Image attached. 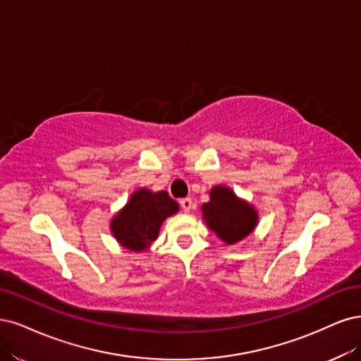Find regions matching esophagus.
Here are the masks:
<instances>
[{"label":"esophagus","instance_id":"esophagus-1","mask_svg":"<svg viewBox=\"0 0 361 361\" xmlns=\"http://www.w3.org/2000/svg\"><path fill=\"white\" fill-rule=\"evenodd\" d=\"M180 207H181V210L184 213H189L190 208H192V200H190V197H184V200H181L180 201Z\"/></svg>","mask_w":361,"mask_h":361}]
</instances>
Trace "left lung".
Masks as SVG:
<instances>
[{
	"instance_id": "8db88e82",
	"label": "left lung",
	"mask_w": 361,
	"mask_h": 361,
	"mask_svg": "<svg viewBox=\"0 0 361 361\" xmlns=\"http://www.w3.org/2000/svg\"><path fill=\"white\" fill-rule=\"evenodd\" d=\"M207 225L226 244L247 237L257 225V212L252 205L238 200L228 188L217 185L210 192V202L202 205Z\"/></svg>"
}]
</instances>
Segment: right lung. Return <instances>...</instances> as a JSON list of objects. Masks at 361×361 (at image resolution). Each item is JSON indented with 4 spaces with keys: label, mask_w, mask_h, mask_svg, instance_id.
I'll use <instances>...</instances> for the list:
<instances>
[{
    "label": "right lung",
    "mask_w": 361,
    "mask_h": 361,
    "mask_svg": "<svg viewBox=\"0 0 361 361\" xmlns=\"http://www.w3.org/2000/svg\"><path fill=\"white\" fill-rule=\"evenodd\" d=\"M178 212V204L166 192L139 189L123 210L112 219L114 237L124 247L141 252L153 243L164 220Z\"/></svg>",
    "instance_id": "add662e5"
}]
</instances>
